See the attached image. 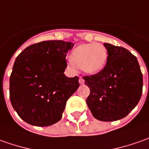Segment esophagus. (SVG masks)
<instances>
[{"label":"esophagus","mask_w":149,"mask_h":149,"mask_svg":"<svg viewBox=\"0 0 149 149\" xmlns=\"http://www.w3.org/2000/svg\"><path fill=\"white\" fill-rule=\"evenodd\" d=\"M84 82H85L84 79H83L82 77H80V78H79V83H80V84H81V85L84 84Z\"/></svg>","instance_id":"34e87169"}]
</instances>
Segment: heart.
<instances>
[{"instance_id": "b5f03b06", "label": "heart", "mask_w": 149, "mask_h": 149, "mask_svg": "<svg viewBox=\"0 0 149 149\" xmlns=\"http://www.w3.org/2000/svg\"><path fill=\"white\" fill-rule=\"evenodd\" d=\"M108 58L107 49L102 44H83L71 53L68 64L79 68L87 74H95L104 68Z\"/></svg>"}]
</instances>
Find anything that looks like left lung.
Returning a JSON list of instances; mask_svg holds the SVG:
<instances>
[{
    "instance_id": "8db88e82",
    "label": "left lung",
    "mask_w": 149,
    "mask_h": 149,
    "mask_svg": "<svg viewBox=\"0 0 149 149\" xmlns=\"http://www.w3.org/2000/svg\"><path fill=\"white\" fill-rule=\"evenodd\" d=\"M108 58L104 69L84 77L90 88L86 99L92 116L101 121L125 118L138 105L143 91V75L134 55L125 48L104 44Z\"/></svg>"
}]
</instances>
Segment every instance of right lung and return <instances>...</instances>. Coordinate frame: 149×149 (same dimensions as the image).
I'll list each match as a JSON object with an SVG mask.
<instances>
[{
    "label": "right lung",
    "mask_w": 149,
    "mask_h": 149,
    "mask_svg": "<svg viewBox=\"0 0 149 149\" xmlns=\"http://www.w3.org/2000/svg\"><path fill=\"white\" fill-rule=\"evenodd\" d=\"M74 44L48 40L24 49L10 77V99L19 116L31 125L49 126L61 120L67 100L79 87L68 77L66 56Z\"/></svg>",
    "instance_id": "obj_1"
}]
</instances>
